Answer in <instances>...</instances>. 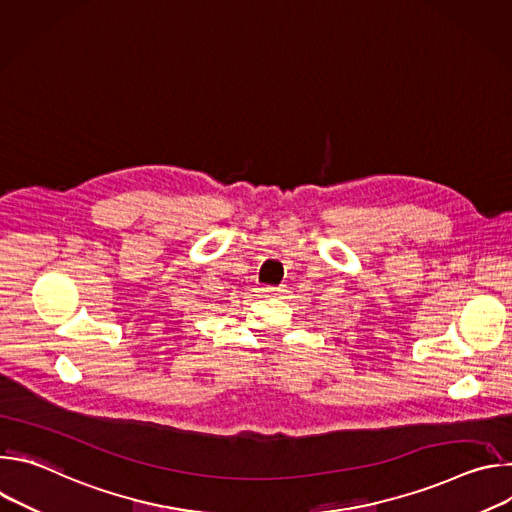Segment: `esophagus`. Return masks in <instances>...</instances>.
<instances>
[{
	"label": "esophagus",
	"mask_w": 512,
	"mask_h": 512,
	"mask_svg": "<svg viewBox=\"0 0 512 512\" xmlns=\"http://www.w3.org/2000/svg\"><path fill=\"white\" fill-rule=\"evenodd\" d=\"M263 291H265V296H281V291H285V289L269 285V287H263Z\"/></svg>",
	"instance_id": "esophagus-1"
}]
</instances>
